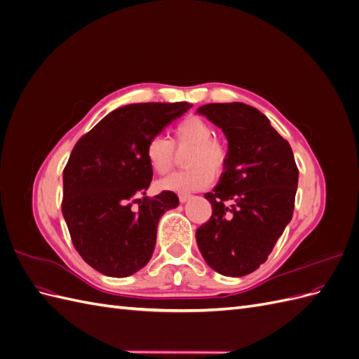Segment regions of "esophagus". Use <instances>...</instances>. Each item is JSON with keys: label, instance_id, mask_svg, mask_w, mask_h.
Returning a JSON list of instances; mask_svg holds the SVG:
<instances>
[{"label": "esophagus", "instance_id": "34e87169", "mask_svg": "<svg viewBox=\"0 0 359 359\" xmlns=\"http://www.w3.org/2000/svg\"><path fill=\"white\" fill-rule=\"evenodd\" d=\"M178 198H180V202H181V203H186V202H189V201L191 199V194H187V193H180V194H178Z\"/></svg>", "mask_w": 359, "mask_h": 359}]
</instances>
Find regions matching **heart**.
<instances>
[{"label": "heart", "mask_w": 359, "mask_h": 359, "mask_svg": "<svg viewBox=\"0 0 359 359\" xmlns=\"http://www.w3.org/2000/svg\"><path fill=\"white\" fill-rule=\"evenodd\" d=\"M178 145H193L189 165L190 169L175 172L158 182L161 190L189 193L208 186L215 172H222L227 161V149L219 139L212 137V127L203 118L191 115L173 128ZM145 156L151 169L160 175L168 173L173 165V145L169 139L154 136L148 140Z\"/></svg>", "instance_id": "obj_1"}]
</instances>
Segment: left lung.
<instances>
[{
  "mask_svg": "<svg viewBox=\"0 0 359 359\" xmlns=\"http://www.w3.org/2000/svg\"><path fill=\"white\" fill-rule=\"evenodd\" d=\"M227 139L220 181L206 193L211 219L196 231L201 253L222 276L253 273L292 220L298 168L292 148L269 119L244 103H210L198 109Z\"/></svg>",
  "mask_w": 359,
  "mask_h": 359,
  "instance_id": "8db88e82",
  "label": "left lung"
}]
</instances>
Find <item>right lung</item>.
Wrapping results in <instances>:
<instances>
[{"label": "right lung", "mask_w": 359, "mask_h": 359, "mask_svg": "<svg viewBox=\"0 0 359 359\" xmlns=\"http://www.w3.org/2000/svg\"><path fill=\"white\" fill-rule=\"evenodd\" d=\"M191 104L135 103L107 114L74 145L62 172V215L86 264L109 277H128L153 256L161 215L180 205L173 191L149 199L151 137ZM137 204V207L134 205Z\"/></svg>", "instance_id": "add662e5"}]
</instances>
